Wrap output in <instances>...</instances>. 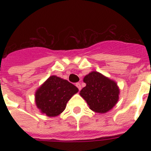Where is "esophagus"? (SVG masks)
I'll return each mask as SVG.
<instances>
[{
    "mask_svg": "<svg viewBox=\"0 0 151 151\" xmlns=\"http://www.w3.org/2000/svg\"><path fill=\"white\" fill-rule=\"evenodd\" d=\"M76 87L77 88H78V90H81V89H82V86H81V85H80V83H78H78H76Z\"/></svg>",
    "mask_w": 151,
    "mask_h": 151,
    "instance_id": "obj_1",
    "label": "esophagus"
}]
</instances>
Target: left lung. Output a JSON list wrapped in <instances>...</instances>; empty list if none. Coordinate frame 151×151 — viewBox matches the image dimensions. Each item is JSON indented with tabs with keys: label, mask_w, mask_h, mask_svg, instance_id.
<instances>
[{
	"label": "left lung",
	"mask_w": 151,
	"mask_h": 151,
	"mask_svg": "<svg viewBox=\"0 0 151 151\" xmlns=\"http://www.w3.org/2000/svg\"><path fill=\"white\" fill-rule=\"evenodd\" d=\"M86 86L80 91V96L92 111L106 113L117 104L119 88L117 83L97 71H92L83 78Z\"/></svg>",
	"instance_id": "8db88e82"
}]
</instances>
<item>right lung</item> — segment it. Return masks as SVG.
<instances>
[{"mask_svg": "<svg viewBox=\"0 0 151 151\" xmlns=\"http://www.w3.org/2000/svg\"><path fill=\"white\" fill-rule=\"evenodd\" d=\"M78 91V89L67 80L50 76L36 90L35 101L41 113L49 117L57 116L64 111L68 101Z\"/></svg>", "mask_w": 151, "mask_h": 151, "instance_id": "obj_1", "label": "right lung"}]
</instances>
